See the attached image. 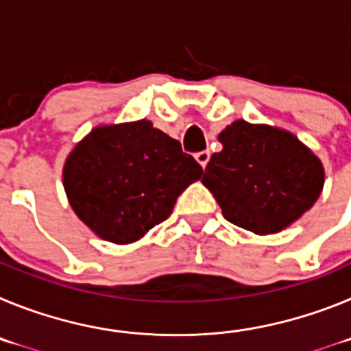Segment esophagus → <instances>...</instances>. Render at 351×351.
<instances>
[{
    "mask_svg": "<svg viewBox=\"0 0 351 351\" xmlns=\"http://www.w3.org/2000/svg\"><path fill=\"white\" fill-rule=\"evenodd\" d=\"M195 160H197L198 163L202 165V169H206L207 163H209V160H210V153L209 151H200V153L195 154Z\"/></svg>",
    "mask_w": 351,
    "mask_h": 351,
    "instance_id": "34e87169",
    "label": "esophagus"
}]
</instances>
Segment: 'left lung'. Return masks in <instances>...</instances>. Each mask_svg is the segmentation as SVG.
<instances>
[{"mask_svg": "<svg viewBox=\"0 0 351 351\" xmlns=\"http://www.w3.org/2000/svg\"><path fill=\"white\" fill-rule=\"evenodd\" d=\"M207 163L202 182L225 219L253 234L281 232L318 200L322 161L287 130L234 121Z\"/></svg>", "mask_w": 351, "mask_h": 351, "instance_id": "1", "label": "left lung"}]
</instances>
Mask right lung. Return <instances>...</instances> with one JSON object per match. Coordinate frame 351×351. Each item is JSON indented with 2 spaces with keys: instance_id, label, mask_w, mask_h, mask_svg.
Segmentation results:
<instances>
[{
  "instance_id": "right-lung-1",
  "label": "right lung",
  "mask_w": 351,
  "mask_h": 351,
  "mask_svg": "<svg viewBox=\"0 0 351 351\" xmlns=\"http://www.w3.org/2000/svg\"><path fill=\"white\" fill-rule=\"evenodd\" d=\"M202 167L151 121L98 126L66 158L71 209L98 237L130 244L165 221Z\"/></svg>"
}]
</instances>
